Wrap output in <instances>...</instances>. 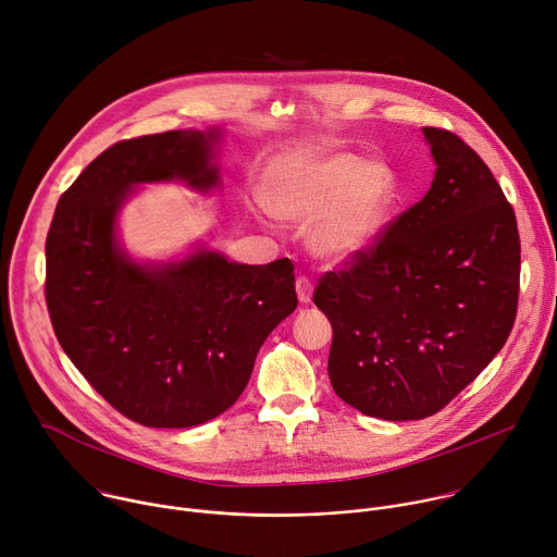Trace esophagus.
<instances>
[{
  "instance_id": "obj_1",
  "label": "esophagus",
  "mask_w": 557,
  "mask_h": 557,
  "mask_svg": "<svg viewBox=\"0 0 557 557\" xmlns=\"http://www.w3.org/2000/svg\"><path fill=\"white\" fill-rule=\"evenodd\" d=\"M295 290H297V297L301 304H308L312 299V282L306 277V275H299L297 282H295Z\"/></svg>"
}]
</instances>
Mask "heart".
Segmentation results:
<instances>
[{"instance_id":"b5f03b06","label":"heart","mask_w":557,"mask_h":557,"mask_svg":"<svg viewBox=\"0 0 557 557\" xmlns=\"http://www.w3.org/2000/svg\"><path fill=\"white\" fill-rule=\"evenodd\" d=\"M396 194L394 172L355 153L295 158L282 165L267 191L280 220L310 224L308 245L326 260H350L381 235Z\"/></svg>"}]
</instances>
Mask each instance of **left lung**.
<instances>
[{"instance_id":"left-lung-1","label":"left lung","mask_w":557,"mask_h":557,"mask_svg":"<svg viewBox=\"0 0 557 557\" xmlns=\"http://www.w3.org/2000/svg\"><path fill=\"white\" fill-rule=\"evenodd\" d=\"M423 134L436 163L425 198L312 295L333 326V389L385 421L443 410L500 352L518 310L513 207L462 138Z\"/></svg>"}]
</instances>
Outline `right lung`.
Returning a JSON list of instances; mask_svg holds the SVG:
<instances>
[{
  "instance_id": "right-lung-1",
  "label": "right lung",
  "mask_w": 557,
  "mask_h": 557,
  "mask_svg": "<svg viewBox=\"0 0 557 557\" xmlns=\"http://www.w3.org/2000/svg\"><path fill=\"white\" fill-rule=\"evenodd\" d=\"M220 132H163L99 153L59 198L46 240L54 335L103 399L145 428H194L231 408L260 346L297 308L288 258L251 267L200 249L138 264L116 243L132 185H220Z\"/></svg>"
}]
</instances>
